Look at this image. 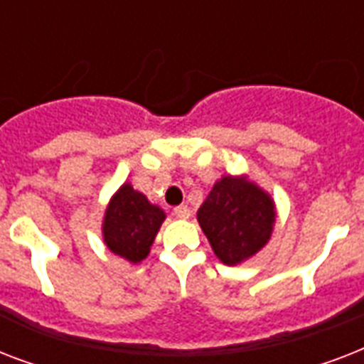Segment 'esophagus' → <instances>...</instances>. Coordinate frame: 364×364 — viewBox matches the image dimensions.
I'll return each instance as SVG.
<instances>
[{
    "instance_id": "34e87169",
    "label": "esophagus",
    "mask_w": 364,
    "mask_h": 364,
    "mask_svg": "<svg viewBox=\"0 0 364 364\" xmlns=\"http://www.w3.org/2000/svg\"><path fill=\"white\" fill-rule=\"evenodd\" d=\"M173 215L177 219H188L191 217V210H188L187 205H177V208H173Z\"/></svg>"
}]
</instances>
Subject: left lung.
I'll list each match as a JSON object with an SVG mask.
<instances>
[{
    "label": "left lung",
    "mask_w": 364,
    "mask_h": 364,
    "mask_svg": "<svg viewBox=\"0 0 364 364\" xmlns=\"http://www.w3.org/2000/svg\"><path fill=\"white\" fill-rule=\"evenodd\" d=\"M198 223L213 253L228 266L259 253L270 240L276 205L247 177H221L198 210Z\"/></svg>",
    "instance_id": "1"
}]
</instances>
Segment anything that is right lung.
<instances>
[{"label":"right lung","mask_w":364,"mask_h":364,"mask_svg":"<svg viewBox=\"0 0 364 364\" xmlns=\"http://www.w3.org/2000/svg\"><path fill=\"white\" fill-rule=\"evenodd\" d=\"M166 213L147 196L124 183L111 198L104 217V242L111 253L130 262H141L151 251Z\"/></svg>","instance_id":"right-lung-1"}]
</instances>
